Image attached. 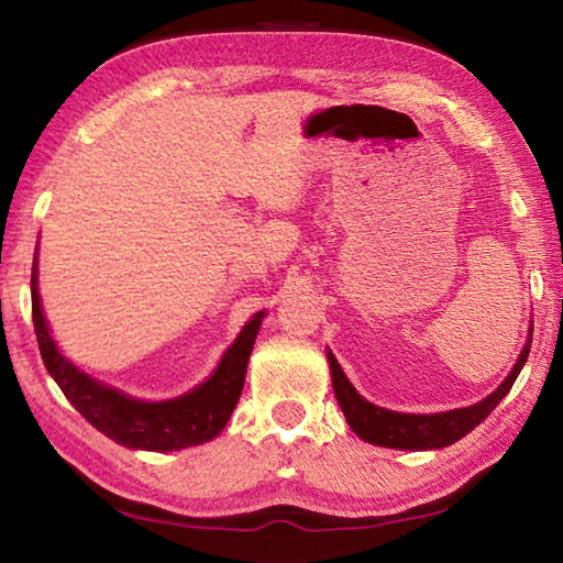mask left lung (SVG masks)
<instances>
[{
    "instance_id": "8db88e82",
    "label": "left lung",
    "mask_w": 563,
    "mask_h": 563,
    "mask_svg": "<svg viewBox=\"0 0 563 563\" xmlns=\"http://www.w3.org/2000/svg\"><path fill=\"white\" fill-rule=\"evenodd\" d=\"M529 347L531 340L523 345V352L519 355L517 365H514L511 375L487 399H482V402L472 407L452 409V412L440 415H402L375 407L365 397L357 395V389L350 385V379L342 373L338 360L332 357V352H328V362L340 409L345 412V419L357 437L377 446H389V450H440V446L462 440L464 434H470L476 424L492 415V409L501 402L504 395L511 389L514 379L519 377L523 362L529 357Z\"/></svg>"
}]
</instances>
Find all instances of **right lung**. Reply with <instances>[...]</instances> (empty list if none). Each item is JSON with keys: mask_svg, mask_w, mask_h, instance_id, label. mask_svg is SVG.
I'll return each mask as SVG.
<instances>
[{"mask_svg": "<svg viewBox=\"0 0 563 563\" xmlns=\"http://www.w3.org/2000/svg\"><path fill=\"white\" fill-rule=\"evenodd\" d=\"M32 320L46 369L81 417L113 442L131 450L154 452L203 444L223 430L241 397L247 357L261 328V316H255L225 352L216 373L194 393L166 399V402H141V399H131L117 389L99 385L97 379L79 373L71 362L62 357L42 316L40 292H36V263L32 271Z\"/></svg>", "mask_w": 563, "mask_h": 563, "instance_id": "right-lung-1", "label": "right lung"}]
</instances>
